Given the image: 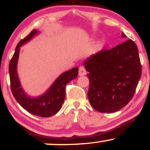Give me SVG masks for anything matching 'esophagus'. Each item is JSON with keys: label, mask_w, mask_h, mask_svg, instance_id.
<instances>
[{"label": "esophagus", "mask_w": 150, "mask_h": 150, "mask_svg": "<svg viewBox=\"0 0 150 150\" xmlns=\"http://www.w3.org/2000/svg\"><path fill=\"white\" fill-rule=\"evenodd\" d=\"M87 74V70L83 66H80L79 68V75L82 76V75H85Z\"/></svg>", "instance_id": "esophagus-1"}]
</instances>
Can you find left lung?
I'll use <instances>...</instances> for the list:
<instances>
[{
	"mask_svg": "<svg viewBox=\"0 0 150 150\" xmlns=\"http://www.w3.org/2000/svg\"><path fill=\"white\" fill-rule=\"evenodd\" d=\"M84 65L88 71V99L94 109L115 112L131 100L142 74L138 49L133 41L101 50L85 60Z\"/></svg>",
	"mask_w": 150,
	"mask_h": 150,
	"instance_id": "left-lung-1",
	"label": "left lung"
}]
</instances>
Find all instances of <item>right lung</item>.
<instances>
[{
	"label": "right lung",
	"mask_w": 150,
	"mask_h": 150,
	"mask_svg": "<svg viewBox=\"0 0 150 150\" xmlns=\"http://www.w3.org/2000/svg\"><path fill=\"white\" fill-rule=\"evenodd\" d=\"M37 34V30H32L16 46L15 53L10 60L9 65L10 88L13 97L26 111L37 116L50 117L56 114L61 109L65 97V85L77 77L78 68L75 67L60 75L49 90L40 97H30L27 95L19 81L17 73V63L20 46L30 41Z\"/></svg>",
	"instance_id": "1"
}]
</instances>
